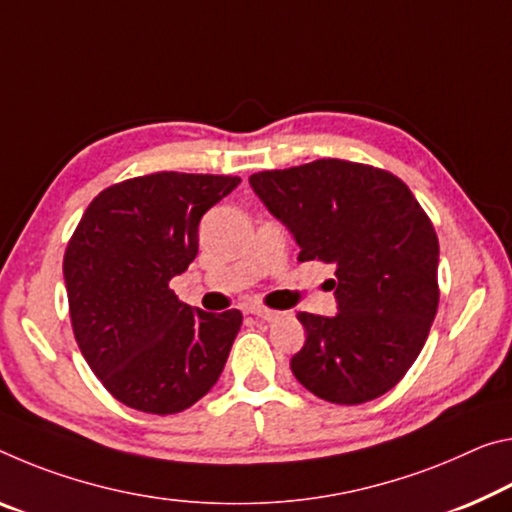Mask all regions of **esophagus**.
<instances>
[{
    "mask_svg": "<svg viewBox=\"0 0 512 512\" xmlns=\"http://www.w3.org/2000/svg\"><path fill=\"white\" fill-rule=\"evenodd\" d=\"M250 314L257 316V319H262V321H275V319H280V312L269 310V307H259V305L250 307Z\"/></svg>",
    "mask_w": 512,
    "mask_h": 512,
    "instance_id": "esophagus-1",
    "label": "esophagus"
}]
</instances>
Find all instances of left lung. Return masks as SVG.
<instances>
[{
  "instance_id": "1",
  "label": "left lung",
  "mask_w": 512,
  "mask_h": 512,
  "mask_svg": "<svg viewBox=\"0 0 512 512\" xmlns=\"http://www.w3.org/2000/svg\"><path fill=\"white\" fill-rule=\"evenodd\" d=\"M264 207L296 239L300 262L335 264L337 314L300 312L291 358L300 385L358 405L389 392L426 344L437 312L440 243L399 177L342 159L250 175Z\"/></svg>"
}]
</instances>
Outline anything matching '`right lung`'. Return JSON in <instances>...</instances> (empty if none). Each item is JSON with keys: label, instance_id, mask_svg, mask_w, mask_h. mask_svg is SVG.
Masks as SVG:
<instances>
[{"label": "right lung", "instance_id": "right-lung-1", "mask_svg": "<svg viewBox=\"0 0 512 512\" xmlns=\"http://www.w3.org/2000/svg\"><path fill=\"white\" fill-rule=\"evenodd\" d=\"M239 182L134 177L104 189L72 234L63 257L72 330L88 367L129 408L175 415L221 376L241 312L180 303L168 282L196 259L200 218Z\"/></svg>", "mask_w": 512, "mask_h": 512}]
</instances>
